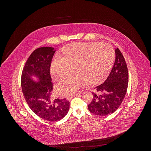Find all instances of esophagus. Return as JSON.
<instances>
[{"label": "esophagus", "mask_w": 151, "mask_h": 151, "mask_svg": "<svg viewBox=\"0 0 151 151\" xmlns=\"http://www.w3.org/2000/svg\"><path fill=\"white\" fill-rule=\"evenodd\" d=\"M80 95H81V94H80V93H77V94H74V95H72V96H68V97H67V99H70L71 98H74V96H80Z\"/></svg>", "instance_id": "obj_1"}]
</instances>
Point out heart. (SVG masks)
Returning <instances> with one entry per match:
<instances>
[{
	"label": "heart",
	"mask_w": 151,
	"mask_h": 151,
	"mask_svg": "<svg viewBox=\"0 0 151 151\" xmlns=\"http://www.w3.org/2000/svg\"><path fill=\"white\" fill-rule=\"evenodd\" d=\"M62 57L53 60L50 72L55 79H61L70 70L74 74L62 79L56 86L58 95L74 94L87 82L89 84L99 83L113 66L115 51L109 44L99 43H74L63 48Z\"/></svg>",
	"instance_id": "obj_1"
}]
</instances>
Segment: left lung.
I'll return each mask as SVG.
<instances>
[{
	"label": "left lung",
	"mask_w": 151,
	"mask_h": 151,
	"mask_svg": "<svg viewBox=\"0 0 151 151\" xmlns=\"http://www.w3.org/2000/svg\"><path fill=\"white\" fill-rule=\"evenodd\" d=\"M115 62L110 74L104 83L93 92V98L88 104L90 112L105 116L115 112L124 99L129 84V72L125 60L120 50H115Z\"/></svg>",
	"instance_id": "left-lung-1"
}]
</instances>
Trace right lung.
I'll use <instances>...</instances> for the list:
<instances>
[{
	"label": "right lung",
	"mask_w": 151,
	"mask_h": 151,
	"mask_svg": "<svg viewBox=\"0 0 151 151\" xmlns=\"http://www.w3.org/2000/svg\"><path fill=\"white\" fill-rule=\"evenodd\" d=\"M55 52L52 47H40L35 50L26 61L21 74V88L29 107L36 115L50 122H58L69 110L70 102L65 98H52L53 84L50 76V67ZM38 77L35 83L30 77Z\"/></svg>",
	"instance_id": "obj_1"
}]
</instances>
